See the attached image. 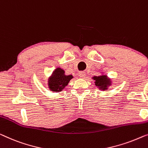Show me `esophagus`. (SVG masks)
I'll return each instance as SVG.
<instances>
[{"label": "esophagus", "instance_id": "obj_1", "mask_svg": "<svg viewBox=\"0 0 148 148\" xmlns=\"http://www.w3.org/2000/svg\"><path fill=\"white\" fill-rule=\"evenodd\" d=\"M79 77L81 78H84L86 77V73L84 72H79Z\"/></svg>", "mask_w": 148, "mask_h": 148}]
</instances>
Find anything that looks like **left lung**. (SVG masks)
<instances>
[{"mask_svg":"<svg viewBox=\"0 0 148 148\" xmlns=\"http://www.w3.org/2000/svg\"><path fill=\"white\" fill-rule=\"evenodd\" d=\"M92 78L95 80V85L96 86H98L100 90H103V91L108 89V86H110L112 84L110 79L108 78V76L106 75L94 76Z\"/></svg>","mask_w":148,"mask_h":148,"instance_id":"left-lung-1","label":"left lung"}]
</instances>
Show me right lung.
<instances>
[{
	"label": "right lung",
	"mask_w": 148,
	"mask_h": 148,
	"mask_svg": "<svg viewBox=\"0 0 148 148\" xmlns=\"http://www.w3.org/2000/svg\"><path fill=\"white\" fill-rule=\"evenodd\" d=\"M73 78L72 75H66L64 70L57 68L48 79V88L52 92H60Z\"/></svg>",
	"instance_id": "add662e5"
}]
</instances>
